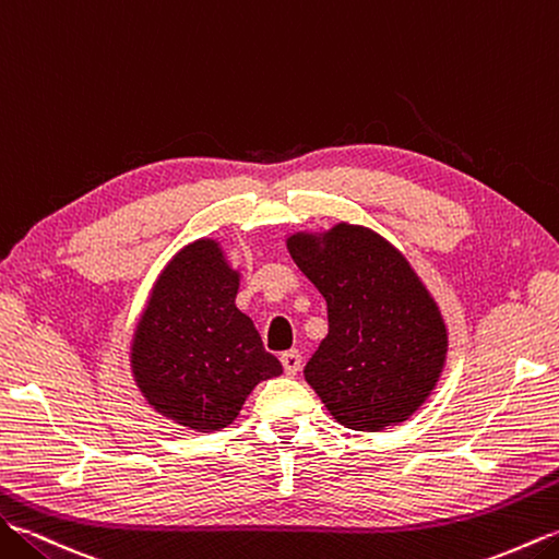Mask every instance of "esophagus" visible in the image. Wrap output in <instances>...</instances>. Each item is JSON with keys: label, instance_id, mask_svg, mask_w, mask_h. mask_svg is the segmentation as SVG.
Instances as JSON below:
<instances>
[{"label": "esophagus", "instance_id": "esophagus-1", "mask_svg": "<svg viewBox=\"0 0 559 559\" xmlns=\"http://www.w3.org/2000/svg\"><path fill=\"white\" fill-rule=\"evenodd\" d=\"M280 361H282V366H284V373H287V376H296V373H299V368H301V354L296 352V349L284 352V354L280 356Z\"/></svg>", "mask_w": 559, "mask_h": 559}]
</instances>
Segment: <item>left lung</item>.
<instances>
[{
    "label": "left lung",
    "mask_w": 559,
    "mask_h": 559,
    "mask_svg": "<svg viewBox=\"0 0 559 559\" xmlns=\"http://www.w3.org/2000/svg\"><path fill=\"white\" fill-rule=\"evenodd\" d=\"M287 248L328 301V337L304 376L332 418L378 432L412 418L448 361V325L400 248L340 222L296 231Z\"/></svg>",
    "instance_id": "1"
}]
</instances>
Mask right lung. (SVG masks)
Here are the masks:
<instances>
[{"instance_id":"right-lung-1","label":"right lung","mask_w":559,"mask_h":559,"mask_svg":"<svg viewBox=\"0 0 559 559\" xmlns=\"http://www.w3.org/2000/svg\"><path fill=\"white\" fill-rule=\"evenodd\" d=\"M239 282L219 241H191L159 272L135 322L133 380L157 414L189 430L227 428L255 384L282 373L237 308Z\"/></svg>"}]
</instances>
